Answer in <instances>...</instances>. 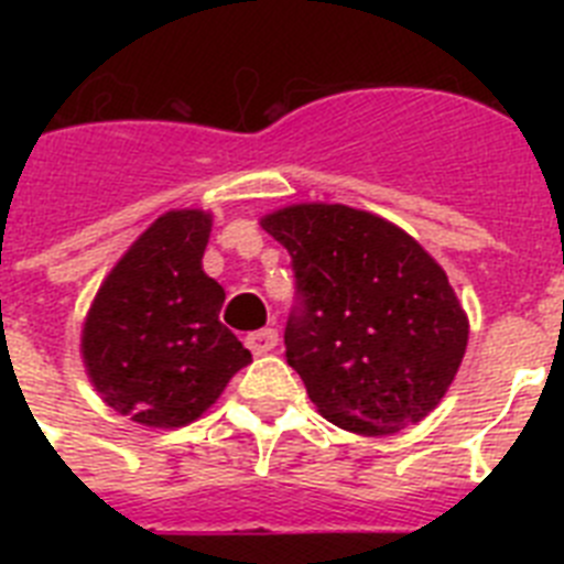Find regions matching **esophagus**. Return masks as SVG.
Listing matches in <instances>:
<instances>
[{
	"label": "esophagus",
	"mask_w": 564,
	"mask_h": 564,
	"mask_svg": "<svg viewBox=\"0 0 564 564\" xmlns=\"http://www.w3.org/2000/svg\"><path fill=\"white\" fill-rule=\"evenodd\" d=\"M276 341H279V336H276V330H271V327H265V330H253L246 336L248 350H251L253 356H268V352L276 347Z\"/></svg>",
	"instance_id": "esophagus-1"
}]
</instances>
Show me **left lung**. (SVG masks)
<instances>
[{"mask_svg":"<svg viewBox=\"0 0 564 564\" xmlns=\"http://www.w3.org/2000/svg\"><path fill=\"white\" fill-rule=\"evenodd\" d=\"M259 226L288 248L299 307L288 364L316 410L358 435L423 421L455 381L468 316L415 237L341 203H296Z\"/></svg>","mask_w":564,"mask_h":564,"instance_id":"left-lung-1","label":"left lung"}]
</instances>
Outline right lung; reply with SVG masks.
Here are the masks:
<instances>
[{
  "mask_svg": "<svg viewBox=\"0 0 564 564\" xmlns=\"http://www.w3.org/2000/svg\"><path fill=\"white\" fill-rule=\"evenodd\" d=\"M212 214H161L98 288L82 358L101 401L152 430L197 421L251 352L220 322L226 291L203 271Z\"/></svg>",
  "mask_w": 564,
  "mask_h": 564,
  "instance_id": "obj_1",
  "label": "right lung"
}]
</instances>
